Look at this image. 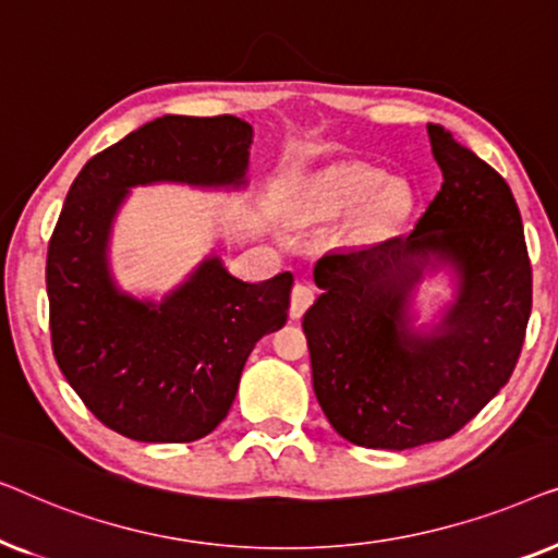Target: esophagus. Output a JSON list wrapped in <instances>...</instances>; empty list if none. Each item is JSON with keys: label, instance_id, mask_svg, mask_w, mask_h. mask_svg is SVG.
<instances>
[{"label": "esophagus", "instance_id": "obj_1", "mask_svg": "<svg viewBox=\"0 0 558 558\" xmlns=\"http://www.w3.org/2000/svg\"><path fill=\"white\" fill-rule=\"evenodd\" d=\"M312 302H315V292H312V287L302 284V281H296L294 289H292V304H289V315H292L294 319H300L304 312H307Z\"/></svg>", "mask_w": 558, "mask_h": 558}]
</instances>
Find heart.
<instances>
[{
  "mask_svg": "<svg viewBox=\"0 0 558 558\" xmlns=\"http://www.w3.org/2000/svg\"><path fill=\"white\" fill-rule=\"evenodd\" d=\"M363 208L365 235H380L403 223L411 210V190L401 180H386L378 170L363 165L327 167L310 182L300 201L294 203V216L300 220H327Z\"/></svg>",
  "mask_w": 558,
  "mask_h": 558,
  "instance_id": "b5f03b06",
  "label": "heart"
}]
</instances>
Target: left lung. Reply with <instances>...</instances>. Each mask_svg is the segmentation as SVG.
I'll use <instances>...</instances> for the list:
<instances>
[{"label": "left lung", "instance_id": "obj_1", "mask_svg": "<svg viewBox=\"0 0 558 558\" xmlns=\"http://www.w3.org/2000/svg\"><path fill=\"white\" fill-rule=\"evenodd\" d=\"M445 182L414 231L315 266L302 319L312 386L342 439L411 449L460 432L508 384L531 317V262L508 182L445 126L426 124ZM447 265L456 300L413 325L426 270Z\"/></svg>", "mask_w": 558, "mask_h": 558}]
</instances>
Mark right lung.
Wrapping results in <instances>:
<instances>
[{"instance_id":"1","label":"right lung","mask_w":558,"mask_h":558,"mask_svg":"<svg viewBox=\"0 0 558 558\" xmlns=\"http://www.w3.org/2000/svg\"><path fill=\"white\" fill-rule=\"evenodd\" d=\"M251 142L239 117L167 113L90 157L68 190L45 269L52 353L90 414L129 439L180 445L210 434L251 350L287 323L289 271L251 284L210 254L162 300L124 292L111 274L109 241L129 190H241Z\"/></svg>"}]
</instances>
